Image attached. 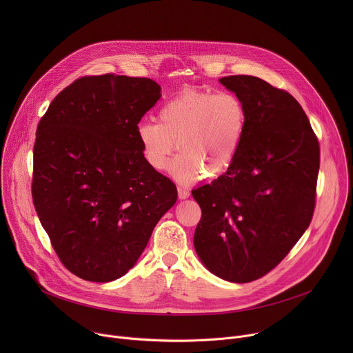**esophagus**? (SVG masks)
<instances>
[{
	"label": "esophagus",
	"mask_w": 353,
	"mask_h": 353,
	"mask_svg": "<svg viewBox=\"0 0 353 353\" xmlns=\"http://www.w3.org/2000/svg\"><path fill=\"white\" fill-rule=\"evenodd\" d=\"M177 191H179V196L180 198H188L190 196V191L185 187H183V185H179Z\"/></svg>",
	"instance_id": "1"
}]
</instances>
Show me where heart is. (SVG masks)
<instances>
[{"label": "heart", "instance_id": "b5f03b06", "mask_svg": "<svg viewBox=\"0 0 353 353\" xmlns=\"http://www.w3.org/2000/svg\"><path fill=\"white\" fill-rule=\"evenodd\" d=\"M243 100L230 92L184 90L159 110L158 121L138 125L145 162L163 170L176 148L180 154L170 173L183 183L226 170L236 157L245 130Z\"/></svg>", "mask_w": 353, "mask_h": 353}]
</instances>
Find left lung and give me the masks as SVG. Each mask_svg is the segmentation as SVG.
<instances>
[{
    "instance_id": "obj_1",
    "label": "left lung",
    "mask_w": 353,
    "mask_h": 353,
    "mask_svg": "<svg viewBox=\"0 0 353 353\" xmlns=\"http://www.w3.org/2000/svg\"><path fill=\"white\" fill-rule=\"evenodd\" d=\"M219 82L243 100L245 130L228 170L191 191L203 212L194 247L212 274L245 283L272 271L309 228L320 145L289 92L251 75Z\"/></svg>"
}]
</instances>
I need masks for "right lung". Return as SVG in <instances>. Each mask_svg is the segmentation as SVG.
<instances>
[{
  "mask_svg": "<svg viewBox=\"0 0 353 353\" xmlns=\"http://www.w3.org/2000/svg\"><path fill=\"white\" fill-rule=\"evenodd\" d=\"M159 99L149 78L88 75L39 121L33 205L63 265L85 281L123 276L176 203V184L145 162L137 132Z\"/></svg>",
  "mask_w": 353,
  "mask_h": 353,
  "instance_id": "right-lung-1",
  "label": "right lung"
}]
</instances>
